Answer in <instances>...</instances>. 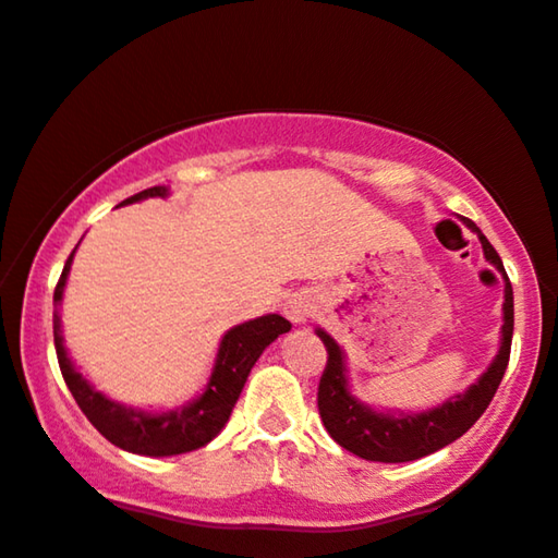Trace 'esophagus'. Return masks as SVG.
Returning a JSON list of instances; mask_svg holds the SVG:
<instances>
[{
    "mask_svg": "<svg viewBox=\"0 0 558 558\" xmlns=\"http://www.w3.org/2000/svg\"><path fill=\"white\" fill-rule=\"evenodd\" d=\"M312 312H314V302L304 292L287 296L284 314L289 317V322H294V325H304V322L312 317Z\"/></svg>",
    "mask_w": 558,
    "mask_h": 558,
    "instance_id": "1",
    "label": "esophagus"
}]
</instances>
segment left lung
<instances>
[{
	"label": "left lung",
	"mask_w": 558,
	"mask_h": 558,
	"mask_svg": "<svg viewBox=\"0 0 558 558\" xmlns=\"http://www.w3.org/2000/svg\"><path fill=\"white\" fill-rule=\"evenodd\" d=\"M483 246V256L494 264L504 277V327H500V344L494 362L468 390L442 400L440 405L420 410V413H402V410H377L350 390V369H347L344 350L335 342V337L317 327L314 332L327 347V367L319 379L317 405L319 417L327 433L332 435L350 453L375 460V463H408L435 453V450L450 446L460 435L468 433L475 420H478L494 400L500 379L511 357V337H513V289L506 277L504 262L483 236L478 226L471 219H460Z\"/></svg>",
	"instance_id": "obj_1"
}]
</instances>
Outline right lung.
I'll use <instances>...</instances> for the list:
<instances>
[{"mask_svg": "<svg viewBox=\"0 0 558 558\" xmlns=\"http://www.w3.org/2000/svg\"><path fill=\"white\" fill-rule=\"evenodd\" d=\"M168 196H171V189H168V185H153V189H145L141 193H135V196L125 198L120 206L138 204V201L145 198ZM75 252L70 254L58 287H54L52 329L62 377L64 383H68L80 410H83L87 420L98 427L100 435H105L112 446L123 448L128 453L135 456H181L211 442L216 435L223 430V425L229 423L231 410L236 405L239 395L244 390V383L248 373H252V367L256 365V360L262 357V352L274 342V339L289 332L292 325H289L281 314H264V317L248 319L244 325L231 327L229 332L221 337L219 352H216L214 360V369L211 375H208V383L204 385V392L185 402V405L158 410V413L156 410L128 408L123 402L110 400L108 395L95 390V385L87 377H83V373L75 367V362L70 360L68 347H64L60 306Z\"/></svg>", "mask_w": 558, "mask_h": 558, "instance_id": "1", "label": "right lung"}]
</instances>
